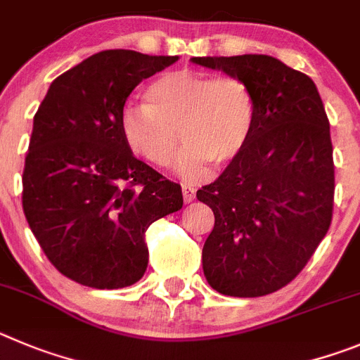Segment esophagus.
Instances as JSON below:
<instances>
[{
  "label": "esophagus",
  "instance_id": "obj_1",
  "mask_svg": "<svg viewBox=\"0 0 360 360\" xmlns=\"http://www.w3.org/2000/svg\"><path fill=\"white\" fill-rule=\"evenodd\" d=\"M181 190H183V199H184V202H192V200L195 199L197 190L192 186V184H183V186H181Z\"/></svg>",
  "mask_w": 360,
  "mask_h": 360
}]
</instances>
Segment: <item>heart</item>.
<instances>
[{"label":"heart","instance_id":"b5f03b06","mask_svg":"<svg viewBox=\"0 0 360 360\" xmlns=\"http://www.w3.org/2000/svg\"><path fill=\"white\" fill-rule=\"evenodd\" d=\"M257 122V98L238 77H210L190 70L165 73L145 89V103H127L120 131L136 156L156 167L179 160L184 177L202 176L210 161L220 167L235 160ZM180 136H177L176 134Z\"/></svg>","mask_w":360,"mask_h":360}]
</instances>
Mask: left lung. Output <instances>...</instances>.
<instances>
[{
  "label": "left lung",
  "instance_id": "obj_1",
  "mask_svg": "<svg viewBox=\"0 0 360 360\" xmlns=\"http://www.w3.org/2000/svg\"><path fill=\"white\" fill-rule=\"evenodd\" d=\"M244 80L257 122L244 150L197 192L215 215L202 271L226 296L258 297L300 274L325 238L333 210L330 124L316 84L271 55L192 57Z\"/></svg>",
  "mask_w": 360,
  "mask_h": 360
}]
</instances>
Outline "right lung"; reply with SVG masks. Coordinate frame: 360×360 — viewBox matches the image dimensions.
<instances>
[{
    "label": "right lung",
    "mask_w": 360,
    "mask_h": 360,
    "mask_svg": "<svg viewBox=\"0 0 360 360\" xmlns=\"http://www.w3.org/2000/svg\"><path fill=\"white\" fill-rule=\"evenodd\" d=\"M177 55L105 50L50 84L34 116L22 210L55 269L93 289H122L147 271L145 231L183 208L177 183L136 160L120 112L143 79Z\"/></svg>",
    "instance_id": "add662e5"
}]
</instances>
